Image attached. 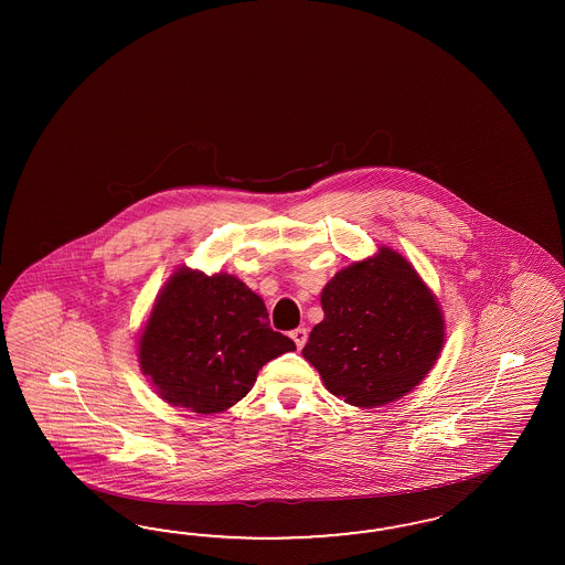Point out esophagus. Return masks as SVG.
Wrapping results in <instances>:
<instances>
[{
	"mask_svg": "<svg viewBox=\"0 0 565 565\" xmlns=\"http://www.w3.org/2000/svg\"><path fill=\"white\" fill-rule=\"evenodd\" d=\"M290 338H291V340H294V343H296V345H298V350H300V348H302V345H305V343H307V338H308L307 327H296V329H294V331H290Z\"/></svg>",
	"mask_w": 565,
	"mask_h": 565,
	"instance_id": "34e87169",
	"label": "esophagus"
}]
</instances>
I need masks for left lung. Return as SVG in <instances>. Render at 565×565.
Listing matches in <instances>:
<instances>
[{
	"label": "left lung",
	"instance_id": "1",
	"mask_svg": "<svg viewBox=\"0 0 565 565\" xmlns=\"http://www.w3.org/2000/svg\"><path fill=\"white\" fill-rule=\"evenodd\" d=\"M326 319L302 356L343 402L375 408L416 387L444 345L435 296L392 248L352 263L321 294Z\"/></svg>",
	"mask_w": 565,
	"mask_h": 565
}]
</instances>
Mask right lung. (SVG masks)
Wrapping results in <instances>:
<instances>
[{"label":"right lung","instance_id":"1","mask_svg":"<svg viewBox=\"0 0 565 565\" xmlns=\"http://www.w3.org/2000/svg\"><path fill=\"white\" fill-rule=\"evenodd\" d=\"M291 350L296 343L269 327L263 300L234 275L180 269L154 302L138 359L168 404L215 414L253 390L263 364Z\"/></svg>","mask_w":565,"mask_h":565}]
</instances>
